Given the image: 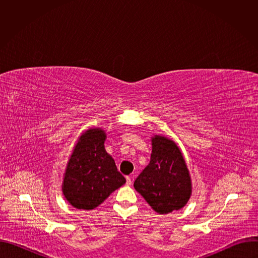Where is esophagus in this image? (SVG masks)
Returning <instances> with one entry per match:
<instances>
[{"label": "esophagus", "instance_id": "34e87169", "mask_svg": "<svg viewBox=\"0 0 258 258\" xmlns=\"http://www.w3.org/2000/svg\"><path fill=\"white\" fill-rule=\"evenodd\" d=\"M131 185H132V177L126 176V186H131Z\"/></svg>", "mask_w": 258, "mask_h": 258}]
</instances>
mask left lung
<instances>
[{"mask_svg":"<svg viewBox=\"0 0 258 258\" xmlns=\"http://www.w3.org/2000/svg\"><path fill=\"white\" fill-rule=\"evenodd\" d=\"M149 164L140 173L134 187L157 213L166 214L182 208L192 194L186 161L170 139L155 135Z\"/></svg>","mask_w":258,"mask_h":258,"instance_id":"left-lung-1","label":"left lung"}]
</instances>
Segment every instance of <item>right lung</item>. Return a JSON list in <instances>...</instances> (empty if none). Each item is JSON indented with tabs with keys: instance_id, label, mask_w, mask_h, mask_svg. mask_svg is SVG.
Segmentation results:
<instances>
[{
	"instance_id": "right-lung-1",
	"label": "right lung",
	"mask_w": 258,
	"mask_h": 258,
	"mask_svg": "<svg viewBox=\"0 0 258 258\" xmlns=\"http://www.w3.org/2000/svg\"><path fill=\"white\" fill-rule=\"evenodd\" d=\"M105 140L103 130L89 128L79 138L67 162L62 192L78 209L96 208L125 183L114 159L105 150Z\"/></svg>"
}]
</instances>
